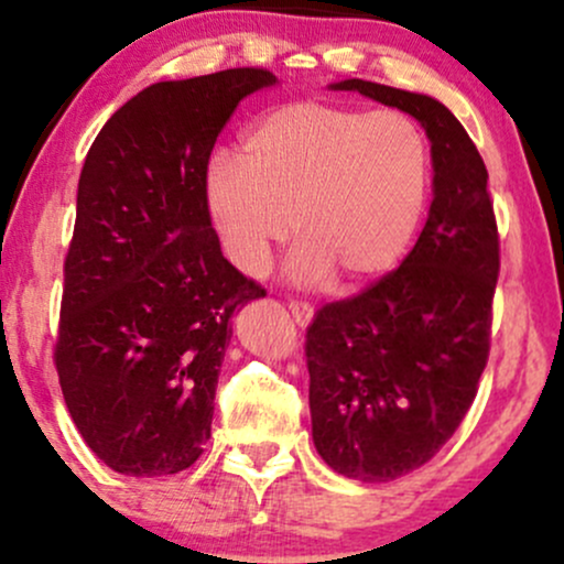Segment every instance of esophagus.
I'll return each mask as SVG.
<instances>
[{"instance_id":"34e87169","label":"esophagus","mask_w":564,"mask_h":564,"mask_svg":"<svg viewBox=\"0 0 564 564\" xmlns=\"http://www.w3.org/2000/svg\"><path fill=\"white\" fill-rule=\"evenodd\" d=\"M289 313L291 318H294L296 326H310V321H313V307H310L307 302H289Z\"/></svg>"}]
</instances>
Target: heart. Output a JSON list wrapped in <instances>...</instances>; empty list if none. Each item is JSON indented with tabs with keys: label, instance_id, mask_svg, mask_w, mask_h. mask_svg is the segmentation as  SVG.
Listing matches in <instances>:
<instances>
[{
	"label": "heart",
	"instance_id": "1",
	"mask_svg": "<svg viewBox=\"0 0 564 564\" xmlns=\"http://www.w3.org/2000/svg\"><path fill=\"white\" fill-rule=\"evenodd\" d=\"M426 193L430 148L405 113L302 100L260 116L243 134L241 161H209L204 209L241 273L268 270L291 223L300 281L334 273L358 289L403 260Z\"/></svg>",
	"mask_w": 564,
	"mask_h": 564
}]
</instances>
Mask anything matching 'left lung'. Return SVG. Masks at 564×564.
Segmentation results:
<instances>
[{"instance_id":"8db88e82","label":"left lung","mask_w":564,"mask_h":564,"mask_svg":"<svg viewBox=\"0 0 564 564\" xmlns=\"http://www.w3.org/2000/svg\"><path fill=\"white\" fill-rule=\"evenodd\" d=\"M411 113L432 142L435 198L398 270L323 304L304 355L315 448L339 475L392 482L424 467L467 416L488 364L498 228L488 170L435 97L332 84Z\"/></svg>"}]
</instances>
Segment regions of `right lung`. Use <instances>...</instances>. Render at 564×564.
I'll return each mask as SVG.
<instances>
[{"label": "right lung", "mask_w": 564, "mask_h": 564, "mask_svg": "<svg viewBox=\"0 0 564 564\" xmlns=\"http://www.w3.org/2000/svg\"><path fill=\"white\" fill-rule=\"evenodd\" d=\"M268 68L145 87L100 129L63 264L55 368L84 443L129 477L196 464L230 318L264 289L223 257L204 209L217 134Z\"/></svg>", "instance_id": "obj_1"}]
</instances>
